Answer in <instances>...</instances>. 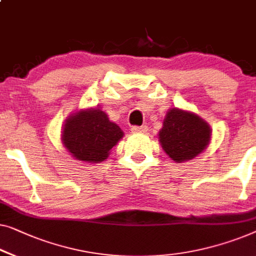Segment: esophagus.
I'll return each instance as SVG.
<instances>
[{"mask_svg": "<svg viewBox=\"0 0 256 256\" xmlns=\"http://www.w3.org/2000/svg\"><path fill=\"white\" fill-rule=\"evenodd\" d=\"M146 130H148L146 126H140V127H138V126H135V127L132 128V132H134V134H137V132H146Z\"/></svg>", "mask_w": 256, "mask_h": 256, "instance_id": "esophagus-1", "label": "esophagus"}]
</instances>
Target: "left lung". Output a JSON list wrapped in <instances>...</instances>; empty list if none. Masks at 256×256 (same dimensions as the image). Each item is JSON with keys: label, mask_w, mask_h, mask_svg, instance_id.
Returning <instances> with one entry per match:
<instances>
[{"label": "left lung", "mask_w": 256, "mask_h": 256, "mask_svg": "<svg viewBox=\"0 0 256 256\" xmlns=\"http://www.w3.org/2000/svg\"><path fill=\"white\" fill-rule=\"evenodd\" d=\"M210 126L192 110L178 107L166 113L159 130V143L176 162L192 160L206 149L211 140Z\"/></svg>", "instance_id": "left-lung-1"}]
</instances>
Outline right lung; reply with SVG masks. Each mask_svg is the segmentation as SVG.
I'll list each match as a JSON object with an SVG mask.
<instances>
[{"mask_svg":"<svg viewBox=\"0 0 256 256\" xmlns=\"http://www.w3.org/2000/svg\"><path fill=\"white\" fill-rule=\"evenodd\" d=\"M124 132L99 107L76 110L62 127L61 142L76 160L97 164L108 158Z\"/></svg>","mask_w":256,"mask_h":256,"instance_id":"add662e5","label":"right lung"}]
</instances>
